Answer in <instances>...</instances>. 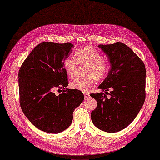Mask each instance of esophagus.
<instances>
[{
    "mask_svg": "<svg viewBox=\"0 0 160 160\" xmlns=\"http://www.w3.org/2000/svg\"><path fill=\"white\" fill-rule=\"evenodd\" d=\"M84 95L85 99H88V98L90 97V95L88 92H84Z\"/></svg>",
    "mask_w": 160,
    "mask_h": 160,
    "instance_id": "obj_1",
    "label": "esophagus"
}]
</instances>
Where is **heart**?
<instances>
[{
  "label": "heart",
  "instance_id": "1",
  "mask_svg": "<svg viewBox=\"0 0 160 160\" xmlns=\"http://www.w3.org/2000/svg\"><path fill=\"white\" fill-rule=\"evenodd\" d=\"M74 55L76 60L73 57H67L63 60V66L65 72L69 77H73L75 74L78 64H86L84 72L87 76L84 78H76L72 81L69 84L72 88L87 91L92 87L95 80H101L108 75L109 65L95 48L86 46L77 49Z\"/></svg>",
  "mask_w": 160,
  "mask_h": 160
}]
</instances>
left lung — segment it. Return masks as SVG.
I'll return each instance as SVG.
<instances>
[{"label":"left lung","instance_id":"1","mask_svg":"<svg viewBox=\"0 0 160 160\" xmlns=\"http://www.w3.org/2000/svg\"><path fill=\"white\" fill-rule=\"evenodd\" d=\"M111 65L108 75L98 88L102 92L91 94L97 102L91 112L97 128L116 132L126 128L140 112L145 100L146 69L142 61L126 44L116 42L100 44ZM110 89L107 99L106 93Z\"/></svg>","mask_w":160,"mask_h":160}]
</instances>
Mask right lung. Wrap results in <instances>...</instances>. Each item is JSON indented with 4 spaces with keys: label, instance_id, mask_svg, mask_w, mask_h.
<instances>
[{
    "label": "right lung",
    "instance_id": "1",
    "mask_svg": "<svg viewBox=\"0 0 160 160\" xmlns=\"http://www.w3.org/2000/svg\"><path fill=\"white\" fill-rule=\"evenodd\" d=\"M73 45L44 42L38 44L19 70V103L30 122L39 130L57 134L72 124L73 112L84 101L79 90L68 89L63 61ZM63 88L57 96L54 91ZM60 90V89H59Z\"/></svg>",
    "mask_w": 160,
    "mask_h": 160
}]
</instances>
